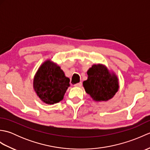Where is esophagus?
I'll list each match as a JSON object with an SVG mask.
<instances>
[{"label": "esophagus", "mask_w": 150, "mask_h": 150, "mask_svg": "<svg viewBox=\"0 0 150 150\" xmlns=\"http://www.w3.org/2000/svg\"><path fill=\"white\" fill-rule=\"evenodd\" d=\"M81 86H82V82H79V83L74 84V86L75 87H81Z\"/></svg>", "instance_id": "1"}]
</instances>
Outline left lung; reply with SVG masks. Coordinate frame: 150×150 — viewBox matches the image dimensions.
<instances>
[{
  "mask_svg": "<svg viewBox=\"0 0 150 150\" xmlns=\"http://www.w3.org/2000/svg\"><path fill=\"white\" fill-rule=\"evenodd\" d=\"M88 79L83 82L86 92L95 101H107L119 90V81L115 74L110 73L102 64H94L87 71Z\"/></svg>",
  "mask_w": 150,
  "mask_h": 150,
  "instance_id": "obj_1",
  "label": "left lung"
}]
</instances>
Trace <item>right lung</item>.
Returning a JSON list of instances; mask_svg holds the SVG:
<instances>
[{"label": "right lung", "mask_w": 150, "mask_h": 150, "mask_svg": "<svg viewBox=\"0 0 150 150\" xmlns=\"http://www.w3.org/2000/svg\"><path fill=\"white\" fill-rule=\"evenodd\" d=\"M69 85V79L50 60L40 66L33 80L34 90L40 99L47 104L62 100Z\"/></svg>", "instance_id": "1"}]
</instances>
